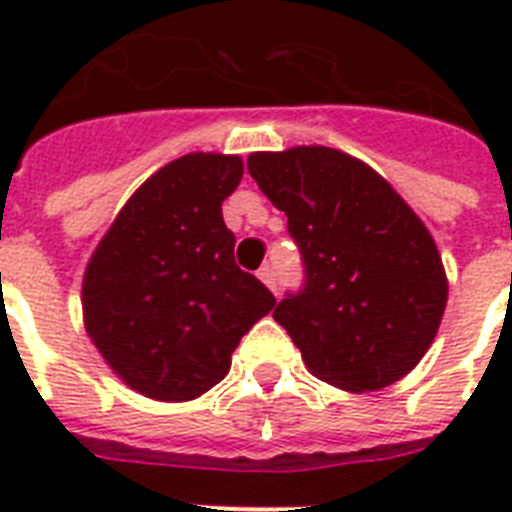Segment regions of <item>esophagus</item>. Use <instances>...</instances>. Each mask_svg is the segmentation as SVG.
I'll return each mask as SVG.
<instances>
[{"label":"esophagus","mask_w":512,"mask_h":512,"mask_svg":"<svg viewBox=\"0 0 512 512\" xmlns=\"http://www.w3.org/2000/svg\"><path fill=\"white\" fill-rule=\"evenodd\" d=\"M257 279L263 281L265 287L271 289V292H276V271H273L271 265H263V268L257 271Z\"/></svg>","instance_id":"34e87169"}]
</instances>
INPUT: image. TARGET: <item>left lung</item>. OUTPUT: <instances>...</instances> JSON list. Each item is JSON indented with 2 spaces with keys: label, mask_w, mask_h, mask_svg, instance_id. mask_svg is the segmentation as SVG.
Returning <instances> with one entry per match:
<instances>
[{
  "label": "left lung",
  "mask_w": 512,
  "mask_h": 512,
  "mask_svg": "<svg viewBox=\"0 0 512 512\" xmlns=\"http://www.w3.org/2000/svg\"><path fill=\"white\" fill-rule=\"evenodd\" d=\"M247 170L303 255L305 287L273 319L308 372L348 393L406 377L436 340L449 297L425 223L385 177L337 148L257 151Z\"/></svg>",
  "instance_id": "left-lung-1"
}]
</instances>
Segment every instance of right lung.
<instances>
[{"label":"right lung","instance_id":"1","mask_svg":"<svg viewBox=\"0 0 512 512\" xmlns=\"http://www.w3.org/2000/svg\"><path fill=\"white\" fill-rule=\"evenodd\" d=\"M241 156L185 154L154 172L92 252L84 329L124 385L154 401H193L231 369L239 340L276 297L233 260L223 201Z\"/></svg>","mask_w":512,"mask_h":512}]
</instances>
